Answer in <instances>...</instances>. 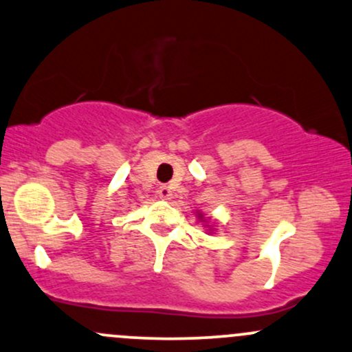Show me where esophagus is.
<instances>
[{
  "instance_id": "34e87169",
  "label": "esophagus",
  "mask_w": 352,
  "mask_h": 352,
  "mask_svg": "<svg viewBox=\"0 0 352 352\" xmlns=\"http://www.w3.org/2000/svg\"><path fill=\"white\" fill-rule=\"evenodd\" d=\"M159 197L162 200H170L172 197H173V193H172V190H170V187H167V185H162V187L159 188Z\"/></svg>"
}]
</instances>
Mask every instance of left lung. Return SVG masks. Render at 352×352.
Wrapping results in <instances>:
<instances>
[{"label":"left lung","mask_w":352,"mask_h":352,"mask_svg":"<svg viewBox=\"0 0 352 352\" xmlns=\"http://www.w3.org/2000/svg\"><path fill=\"white\" fill-rule=\"evenodd\" d=\"M199 218H200V220H204V215H201L200 212H199Z\"/></svg>","instance_id":"left-lung-1"}]
</instances>
